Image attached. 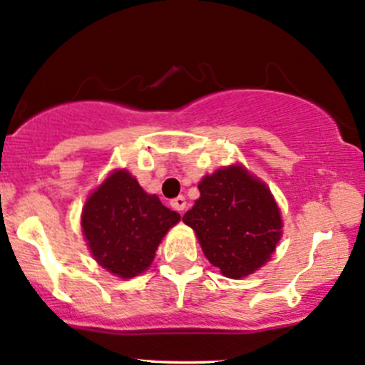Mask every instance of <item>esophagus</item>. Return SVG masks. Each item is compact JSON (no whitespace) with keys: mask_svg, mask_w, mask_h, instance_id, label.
<instances>
[{"mask_svg":"<svg viewBox=\"0 0 365 365\" xmlns=\"http://www.w3.org/2000/svg\"><path fill=\"white\" fill-rule=\"evenodd\" d=\"M185 205H187V201H185V197H183V195H178V197L171 199V206L175 210H178L180 213H182L183 210H185Z\"/></svg>","mask_w":365,"mask_h":365,"instance_id":"esophagus-1","label":"esophagus"}]
</instances>
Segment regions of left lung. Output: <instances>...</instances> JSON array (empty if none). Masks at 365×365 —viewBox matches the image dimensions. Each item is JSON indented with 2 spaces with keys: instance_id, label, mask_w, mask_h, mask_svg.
Wrapping results in <instances>:
<instances>
[{
  "instance_id": "1",
  "label": "left lung",
  "mask_w": 365,
  "mask_h": 365,
  "mask_svg": "<svg viewBox=\"0 0 365 365\" xmlns=\"http://www.w3.org/2000/svg\"><path fill=\"white\" fill-rule=\"evenodd\" d=\"M201 197L183 222L192 227L206 259L227 278L259 269L282 236V217L269 189L231 166L205 176Z\"/></svg>"
}]
</instances>
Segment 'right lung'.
I'll use <instances>...</instances> for the list:
<instances>
[{
	"label": "right lung",
	"mask_w": 365,
	"mask_h": 365,
	"mask_svg": "<svg viewBox=\"0 0 365 365\" xmlns=\"http://www.w3.org/2000/svg\"><path fill=\"white\" fill-rule=\"evenodd\" d=\"M180 215L145 192L128 171H115L87 199L82 227L92 257L120 278H133L152 264L164 234Z\"/></svg>",
	"instance_id": "right-lung-1"
}]
</instances>
